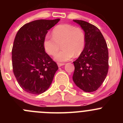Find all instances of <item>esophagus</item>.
I'll return each mask as SVG.
<instances>
[{"label": "esophagus", "mask_w": 123, "mask_h": 123, "mask_svg": "<svg viewBox=\"0 0 123 123\" xmlns=\"http://www.w3.org/2000/svg\"><path fill=\"white\" fill-rule=\"evenodd\" d=\"M65 65V64L64 63H58V66L59 67H60L61 66H63V65Z\"/></svg>", "instance_id": "1"}]
</instances>
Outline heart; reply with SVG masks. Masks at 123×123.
I'll list each match as a JSON object with an SVG mask.
<instances>
[{"mask_svg":"<svg viewBox=\"0 0 123 123\" xmlns=\"http://www.w3.org/2000/svg\"><path fill=\"white\" fill-rule=\"evenodd\" d=\"M85 44L83 30L68 24L56 26L52 30V37L47 35L43 40L44 50L49 55L56 54L61 44L62 50L55 56V59L59 62L67 61L74 55H80L85 49Z\"/></svg>","mask_w":123,"mask_h":123,"instance_id":"obj_1","label":"heart"}]
</instances>
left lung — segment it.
Segmentation results:
<instances>
[{"mask_svg":"<svg viewBox=\"0 0 123 123\" xmlns=\"http://www.w3.org/2000/svg\"><path fill=\"white\" fill-rule=\"evenodd\" d=\"M85 31V49L74 65L73 80L77 87L86 92L98 89L108 71V50L105 40L99 30L82 20L74 19Z\"/></svg>","mask_w":123,"mask_h":123,"instance_id":"left-lung-1","label":"left lung"}]
</instances>
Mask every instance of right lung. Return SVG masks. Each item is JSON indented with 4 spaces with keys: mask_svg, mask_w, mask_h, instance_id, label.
<instances>
[{
    "mask_svg": "<svg viewBox=\"0 0 123 123\" xmlns=\"http://www.w3.org/2000/svg\"><path fill=\"white\" fill-rule=\"evenodd\" d=\"M38 19L24 25L16 34L12 50L13 74L21 87L31 94L48 90L58 67L45 52L43 40L59 21Z\"/></svg>",
    "mask_w": 123,
    "mask_h": 123,
    "instance_id": "obj_1",
    "label": "right lung"
}]
</instances>
